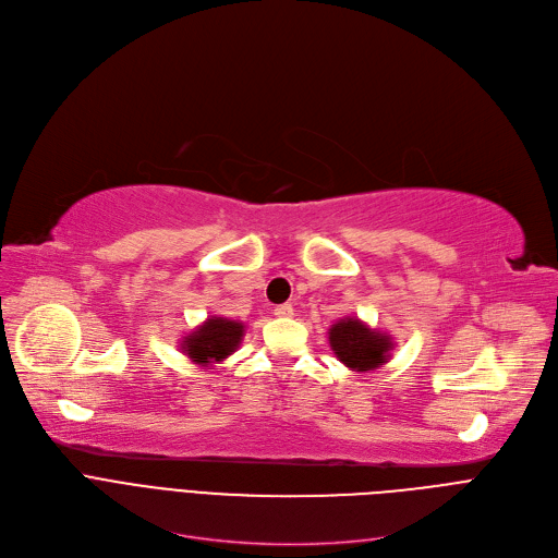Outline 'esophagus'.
I'll return each mask as SVG.
<instances>
[{
    "label": "esophagus",
    "instance_id": "esophagus-1",
    "mask_svg": "<svg viewBox=\"0 0 558 558\" xmlns=\"http://www.w3.org/2000/svg\"><path fill=\"white\" fill-rule=\"evenodd\" d=\"M292 313H294V308H292L290 304H281V306L275 308V315H277V317H292Z\"/></svg>",
    "mask_w": 558,
    "mask_h": 558
}]
</instances>
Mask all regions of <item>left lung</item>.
<instances>
[{
  "instance_id": "1",
  "label": "left lung",
  "mask_w": 558,
  "mask_h": 558,
  "mask_svg": "<svg viewBox=\"0 0 558 558\" xmlns=\"http://www.w3.org/2000/svg\"><path fill=\"white\" fill-rule=\"evenodd\" d=\"M329 344L340 363L351 372H372L385 365L391 351V338L369 329L357 317H344L329 329Z\"/></svg>"
}]
</instances>
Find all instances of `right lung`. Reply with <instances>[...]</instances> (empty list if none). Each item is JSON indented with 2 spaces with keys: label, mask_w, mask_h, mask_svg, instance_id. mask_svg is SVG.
<instances>
[{
  "label": "right lung",
  "mask_w": 558,
  "mask_h": 558,
  "mask_svg": "<svg viewBox=\"0 0 558 558\" xmlns=\"http://www.w3.org/2000/svg\"><path fill=\"white\" fill-rule=\"evenodd\" d=\"M245 333L243 322L227 317H209L198 329L182 338V351L191 357V363L207 367L220 363L227 355H232Z\"/></svg>",
  "instance_id": "right-lung-1"
}]
</instances>
